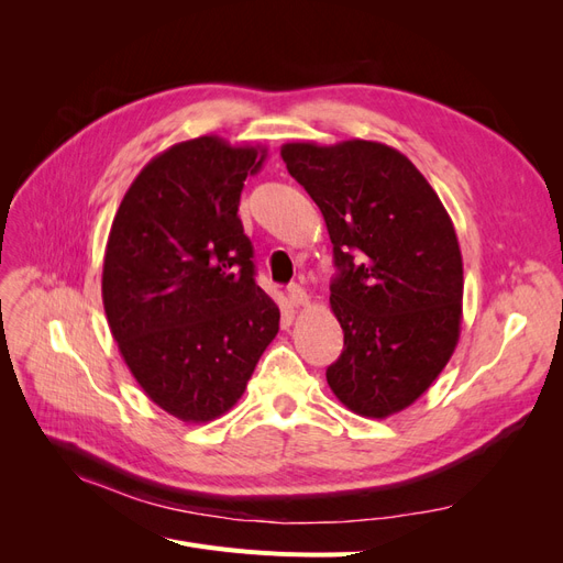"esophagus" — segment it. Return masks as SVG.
Wrapping results in <instances>:
<instances>
[{"label":"esophagus","mask_w":563,"mask_h":563,"mask_svg":"<svg viewBox=\"0 0 563 563\" xmlns=\"http://www.w3.org/2000/svg\"><path fill=\"white\" fill-rule=\"evenodd\" d=\"M288 300H291V305H296V308H305V305L310 302L308 298V291L300 284H291L288 286Z\"/></svg>","instance_id":"1"}]
</instances>
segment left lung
Wrapping results in <instances>:
<instances>
[{
  "instance_id": "obj_1",
  "label": "left lung",
  "mask_w": 563,
  "mask_h": 563,
  "mask_svg": "<svg viewBox=\"0 0 563 563\" xmlns=\"http://www.w3.org/2000/svg\"><path fill=\"white\" fill-rule=\"evenodd\" d=\"M282 159L333 244L331 310L345 345L327 368L329 387L364 418L399 413L437 380L460 338L463 255L444 203L383 143H286Z\"/></svg>"
}]
</instances>
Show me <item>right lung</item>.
Wrapping results in <instances>:
<instances>
[{"instance_id": "obj_1", "label": "right lung", "mask_w": 563, "mask_h": 563, "mask_svg": "<svg viewBox=\"0 0 563 563\" xmlns=\"http://www.w3.org/2000/svg\"><path fill=\"white\" fill-rule=\"evenodd\" d=\"M265 157V147L218 135L178 143L135 176L112 220L110 331L145 395L183 422L228 413L279 331L236 216L244 180Z\"/></svg>"}]
</instances>
